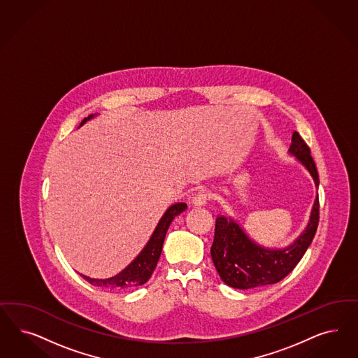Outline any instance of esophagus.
Wrapping results in <instances>:
<instances>
[{"mask_svg": "<svg viewBox=\"0 0 358 358\" xmlns=\"http://www.w3.org/2000/svg\"><path fill=\"white\" fill-rule=\"evenodd\" d=\"M209 199H210V195L208 194L207 191H200L195 196L192 197V204L195 207H203L207 204Z\"/></svg>", "mask_w": 358, "mask_h": 358, "instance_id": "1", "label": "esophagus"}]
</instances>
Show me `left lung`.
<instances>
[{
    "label": "left lung",
    "instance_id": "8db88e82",
    "mask_svg": "<svg viewBox=\"0 0 358 358\" xmlns=\"http://www.w3.org/2000/svg\"><path fill=\"white\" fill-rule=\"evenodd\" d=\"M289 152L308 170L319 187V173L311 150L298 131L292 133ZM319 225V197L316 196L307 228L285 249H266L254 243L243 228L231 217L220 215L216 219L215 238L210 248L213 265L224 283L233 289H248L274 285L299 264L307 252Z\"/></svg>",
    "mask_w": 358,
    "mask_h": 358
}]
</instances>
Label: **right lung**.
<instances>
[{
  "label": "right lung",
  "mask_w": 358,
  "mask_h": 358,
  "mask_svg": "<svg viewBox=\"0 0 358 358\" xmlns=\"http://www.w3.org/2000/svg\"><path fill=\"white\" fill-rule=\"evenodd\" d=\"M92 117L93 115H90L88 118H84L81 125ZM185 209H187L185 203H176L169 208L164 212V215L162 216V219L159 220L155 231L151 234L149 243H146V246L142 249L138 257L115 277L108 278V279H93V278L85 277L80 274L81 277L84 278L85 280H88L93 286L109 289H134V287H138L141 285L146 283L157 267L158 259L161 257L163 241H164V237H166V233H167L170 224L173 222V220L178 215H180Z\"/></svg>",
  "instance_id": "obj_1"
}]
</instances>
